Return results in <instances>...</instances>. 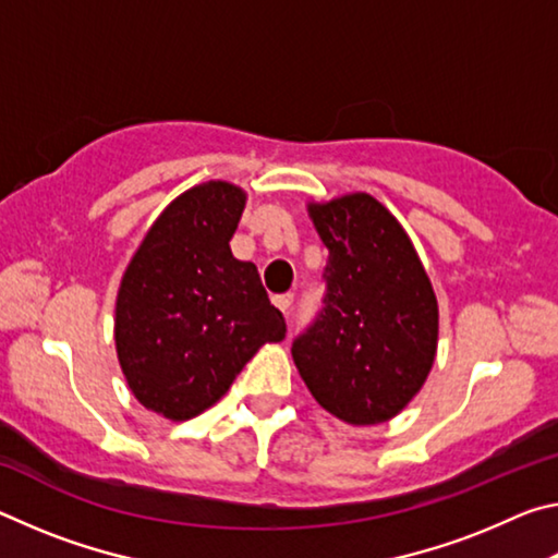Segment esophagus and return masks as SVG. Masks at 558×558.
Segmentation results:
<instances>
[{"label": "esophagus", "instance_id": "34e87169", "mask_svg": "<svg viewBox=\"0 0 558 558\" xmlns=\"http://www.w3.org/2000/svg\"><path fill=\"white\" fill-rule=\"evenodd\" d=\"M272 305H276L280 313H288V310L292 307V292H286V295H276L272 298Z\"/></svg>", "mask_w": 558, "mask_h": 558}]
</instances>
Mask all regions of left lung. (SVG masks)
<instances>
[{
    "label": "left lung",
    "mask_w": 558,
    "mask_h": 558,
    "mask_svg": "<svg viewBox=\"0 0 558 558\" xmlns=\"http://www.w3.org/2000/svg\"><path fill=\"white\" fill-rule=\"evenodd\" d=\"M327 245V295L292 359L325 411L352 426L401 413L438 349V300L409 233L372 194L307 204Z\"/></svg>",
    "instance_id": "left-lung-1"
}]
</instances>
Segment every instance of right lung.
<instances>
[{
	"instance_id": "right-lung-1",
	"label": "right lung",
	"mask_w": 558,
	"mask_h": 558,
	"mask_svg": "<svg viewBox=\"0 0 558 558\" xmlns=\"http://www.w3.org/2000/svg\"><path fill=\"white\" fill-rule=\"evenodd\" d=\"M245 192L204 182L167 206L128 263L116 300V349L130 391L189 421L229 391L266 342L286 339L258 268L233 258Z\"/></svg>"
}]
</instances>
